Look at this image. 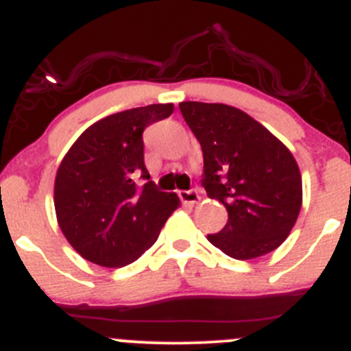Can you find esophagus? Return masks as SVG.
<instances>
[{
  "mask_svg": "<svg viewBox=\"0 0 351 351\" xmlns=\"http://www.w3.org/2000/svg\"><path fill=\"white\" fill-rule=\"evenodd\" d=\"M180 199H182V202H185V204H197L200 200L199 190L197 189L182 190V192H180Z\"/></svg>",
  "mask_w": 351,
  "mask_h": 351,
  "instance_id": "esophagus-1",
  "label": "esophagus"
}]
</instances>
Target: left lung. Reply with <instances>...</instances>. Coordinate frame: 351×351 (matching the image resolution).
I'll return each mask as SVG.
<instances>
[{"label":"left lung","mask_w":351,"mask_h":351,"mask_svg":"<svg viewBox=\"0 0 351 351\" xmlns=\"http://www.w3.org/2000/svg\"><path fill=\"white\" fill-rule=\"evenodd\" d=\"M204 154L202 185L226 207L207 240L238 261L276 250L297 223L302 176L293 154L266 127L228 104L180 103Z\"/></svg>","instance_id":"8db88e82"}]
</instances>
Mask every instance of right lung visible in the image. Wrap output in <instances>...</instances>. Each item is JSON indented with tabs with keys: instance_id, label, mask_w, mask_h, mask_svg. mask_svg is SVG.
I'll list each match as a JSON object with an SVG mask.
<instances>
[{
	"instance_id": "1",
	"label": "right lung",
	"mask_w": 351,
	"mask_h": 351,
	"mask_svg": "<svg viewBox=\"0 0 351 351\" xmlns=\"http://www.w3.org/2000/svg\"><path fill=\"white\" fill-rule=\"evenodd\" d=\"M173 110L171 103L149 104L96 121L58 168V224L68 243L97 266L123 267L137 261L180 206L176 193L161 192L151 182L142 141L145 127ZM137 176L144 186L134 183Z\"/></svg>"
}]
</instances>
